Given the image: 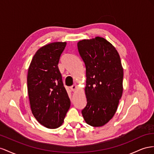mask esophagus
<instances>
[{
  "mask_svg": "<svg viewBox=\"0 0 154 154\" xmlns=\"http://www.w3.org/2000/svg\"><path fill=\"white\" fill-rule=\"evenodd\" d=\"M70 89H71L73 91H74L75 90L77 89V86L75 85H73V86H72L71 87H70Z\"/></svg>",
  "mask_w": 154,
  "mask_h": 154,
  "instance_id": "34e87169",
  "label": "esophagus"
}]
</instances>
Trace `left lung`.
Segmentation results:
<instances>
[{"label":"left lung","instance_id":"left-lung-1","mask_svg":"<svg viewBox=\"0 0 154 154\" xmlns=\"http://www.w3.org/2000/svg\"><path fill=\"white\" fill-rule=\"evenodd\" d=\"M85 64L87 104L82 115L87 124L99 127L115 115L123 88V68L120 56L110 42L96 37L77 43Z\"/></svg>","mask_w":154,"mask_h":154}]
</instances>
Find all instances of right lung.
Here are the masks:
<instances>
[{
	"label": "right lung",
	"mask_w": 154,
	"mask_h": 154,
	"mask_svg": "<svg viewBox=\"0 0 154 154\" xmlns=\"http://www.w3.org/2000/svg\"><path fill=\"white\" fill-rule=\"evenodd\" d=\"M66 42L48 44L38 49L28 68L27 83L30 107L42 126L54 129L63 123L70 100L58 68Z\"/></svg>",
	"instance_id": "obj_1"
}]
</instances>
